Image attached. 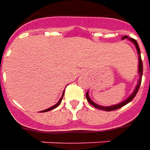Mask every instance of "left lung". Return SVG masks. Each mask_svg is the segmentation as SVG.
<instances>
[{
    "instance_id": "left-lung-1",
    "label": "left lung",
    "mask_w": 150,
    "mask_h": 150,
    "mask_svg": "<svg viewBox=\"0 0 150 150\" xmlns=\"http://www.w3.org/2000/svg\"><path fill=\"white\" fill-rule=\"evenodd\" d=\"M125 38H129L128 36H124L122 37V39H125ZM129 40H130L132 43H134V45L136 46V48H137V53H138V58H139V69H138V72L139 74H140V79H139L138 80V83L137 85V87L134 89V91L132 92V94L130 95V96H129L128 99H126L125 100L123 101L121 103H120L118 104H116V105H112V106H109V107H104V106H100V105H99V104H96L94 103L93 101L91 100L90 97H89V96H88V91L86 93V98H87V100L89 102V104H91L92 106H94L95 108H96L98 109H100V110H104V111H107V112H110V111H114L116 110V109H119L120 108H122L123 106H125L127 104H129V102L131 100H132V99L135 97V96L137 93V91L139 90V88H140V86H141V83H142V74H143V64H142V57H141V51H140V48H139V46L137 42V41L135 39H133V38H129Z\"/></svg>"
}]
</instances>
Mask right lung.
Returning <instances> with one entry per match:
<instances>
[{
	"instance_id": "right-lung-1",
	"label": "right lung",
	"mask_w": 150,
	"mask_h": 150,
	"mask_svg": "<svg viewBox=\"0 0 150 150\" xmlns=\"http://www.w3.org/2000/svg\"><path fill=\"white\" fill-rule=\"evenodd\" d=\"M62 97H63V94H62V98H61V99H60V100H59V102H58V103H57V104H56L55 105H54V106H52V107H50V108H48V109H46V110H43V111H42V112H48V111L52 110V109H54V108H55L56 107H58V106H59V104H60V103H61V101H62Z\"/></svg>"
}]
</instances>
